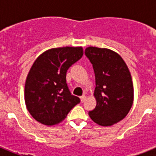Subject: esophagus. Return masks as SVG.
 <instances>
[{"label": "esophagus", "mask_w": 156, "mask_h": 156, "mask_svg": "<svg viewBox=\"0 0 156 156\" xmlns=\"http://www.w3.org/2000/svg\"><path fill=\"white\" fill-rule=\"evenodd\" d=\"M86 99H87V97H86V95H83V96H81L80 97V100H81V102L83 103L84 101L86 100Z\"/></svg>", "instance_id": "1"}]
</instances>
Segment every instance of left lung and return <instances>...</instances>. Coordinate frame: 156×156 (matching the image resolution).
<instances>
[{"label": "left lung", "mask_w": 156, "mask_h": 156, "mask_svg": "<svg viewBox=\"0 0 156 156\" xmlns=\"http://www.w3.org/2000/svg\"><path fill=\"white\" fill-rule=\"evenodd\" d=\"M85 55L92 64L96 86V106L89 116L100 126H112L125 118L133 105L130 72L121 56L110 49L88 47Z\"/></svg>", "instance_id": "8db88e82"}]
</instances>
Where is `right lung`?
<instances>
[{
	"label": "right lung",
	"mask_w": 156,
	"mask_h": 156,
	"mask_svg": "<svg viewBox=\"0 0 156 156\" xmlns=\"http://www.w3.org/2000/svg\"><path fill=\"white\" fill-rule=\"evenodd\" d=\"M83 55L82 47L52 48L38 56L25 83V103L38 122L53 126L66 118L80 99L71 94L66 72Z\"/></svg>",
	"instance_id": "obj_1"
}]
</instances>
